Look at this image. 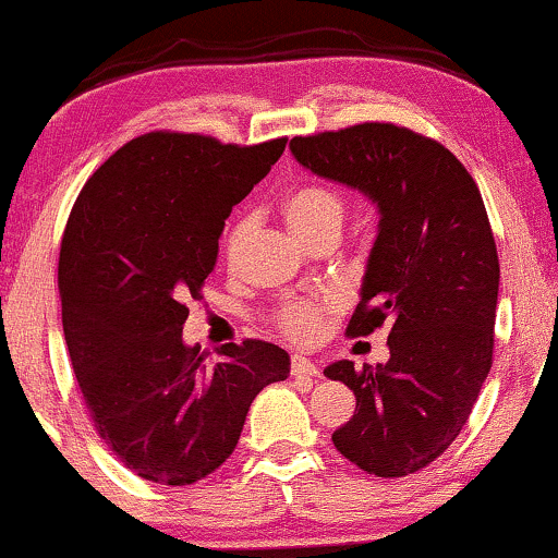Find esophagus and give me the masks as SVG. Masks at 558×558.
Returning <instances> with one entry per match:
<instances>
[{"mask_svg": "<svg viewBox=\"0 0 558 558\" xmlns=\"http://www.w3.org/2000/svg\"><path fill=\"white\" fill-rule=\"evenodd\" d=\"M291 376L293 378H306V380H316L319 378V368L312 361H306V357L301 355H293L291 357Z\"/></svg>", "mask_w": 558, "mask_h": 558, "instance_id": "1", "label": "esophagus"}]
</instances>
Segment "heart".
Here are the masks:
<instances>
[{"mask_svg":"<svg viewBox=\"0 0 558 558\" xmlns=\"http://www.w3.org/2000/svg\"><path fill=\"white\" fill-rule=\"evenodd\" d=\"M280 214L286 223L301 242L308 246L322 242V239H337L342 234L344 218H348V201L335 185L327 182H303V185L288 190ZM252 234V218L239 216L223 234V259L236 265L244 255V246ZM340 308L335 295H322V299H291L283 301L272 312V327L291 342L308 344L319 340L327 329L329 316Z\"/></svg>","mask_w":558,"mask_h":558,"instance_id":"b5f03b06","label":"heart"}]
</instances>
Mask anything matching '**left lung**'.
I'll use <instances>...</instances> for the list:
<instances>
[{
    "instance_id": "obj_1",
    "label": "left lung",
    "mask_w": 558,
    "mask_h": 558,
    "mask_svg": "<svg viewBox=\"0 0 558 558\" xmlns=\"http://www.w3.org/2000/svg\"><path fill=\"white\" fill-rule=\"evenodd\" d=\"M293 157L378 206L361 303L344 329L389 324V363H331L355 393L331 442L365 474H417L446 453L474 409L495 352L499 257L469 169L435 138L397 123L295 136Z\"/></svg>"
}]
</instances>
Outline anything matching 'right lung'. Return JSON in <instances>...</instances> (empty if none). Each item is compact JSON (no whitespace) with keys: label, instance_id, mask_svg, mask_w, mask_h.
Segmentation results:
<instances>
[{"label":"right lung","instance_id":"1","mask_svg":"<svg viewBox=\"0 0 558 558\" xmlns=\"http://www.w3.org/2000/svg\"><path fill=\"white\" fill-rule=\"evenodd\" d=\"M288 138L239 146L203 133L131 138L82 187L59 252L61 322L97 435L125 469L185 486L234 453L246 412L286 380L278 344L185 348L187 299L214 270L231 208Z\"/></svg>","mask_w":558,"mask_h":558}]
</instances>
